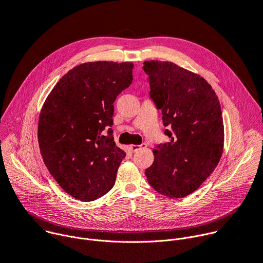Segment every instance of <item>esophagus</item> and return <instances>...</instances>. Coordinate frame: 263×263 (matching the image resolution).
<instances>
[{
  "label": "esophagus",
  "instance_id": "1",
  "mask_svg": "<svg viewBox=\"0 0 263 263\" xmlns=\"http://www.w3.org/2000/svg\"><path fill=\"white\" fill-rule=\"evenodd\" d=\"M147 145L146 144H142V145H130V149L133 150V152H137L138 150L142 149V148H146Z\"/></svg>",
  "mask_w": 263,
  "mask_h": 263
}]
</instances>
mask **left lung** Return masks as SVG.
I'll return each instance as SVG.
<instances>
[{"label": "left lung", "mask_w": 263, "mask_h": 263, "mask_svg": "<svg viewBox=\"0 0 263 263\" xmlns=\"http://www.w3.org/2000/svg\"><path fill=\"white\" fill-rule=\"evenodd\" d=\"M143 69L171 139L153 149L154 161L145 175L158 193L184 197L199 188L222 156L220 103L204 78L174 63L146 61Z\"/></svg>", "instance_id": "1"}]
</instances>
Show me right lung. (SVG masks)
<instances>
[{
    "label": "right lung",
    "mask_w": 263,
    "mask_h": 263,
    "mask_svg": "<svg viewBox=\"0 0 263 263\" xmlns=\"http://www.w3.org/2000/svg\"><path fill=\"white\" fill-rule=\"evenodd\" d=\"M133 63L89 62L74 67L46 98L39 116L43 161L74 198L90 201L113 187L125 152L112 129L117 96L133 81Z\"/></svg>",
    "instance_id": "right-lung-1"
}]
</instances>
